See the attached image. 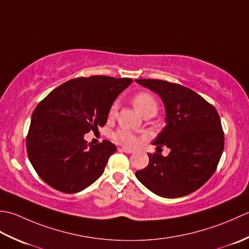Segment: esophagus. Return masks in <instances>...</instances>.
<instances>
[{"label": "esophagus", "instance_id": "esophagus-1", "mask_svg": "<svg viewBox=\"0 0 249 249\" xmlns=\"http://www.w3.org/2000/svg\"><path fill=\"white\" fill-rule=\"evenodd\" d=\"M120 150H123V151H124V153H126V154H132L133 153V149H131V148H128V147H121L120 148Z\"/></svg>", "mask_w": 249, "mask_h": 249}]
</instances>
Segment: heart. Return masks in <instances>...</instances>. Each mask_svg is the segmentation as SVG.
Here are the masks:
<instances>
[{
  "label": "heart",
  "mask_w": 249,
  "mask_h": 249,
  "mask_svg": "<svg viewBox=\"0 0 249 249\" xmlns=\"http://www.w3.org/2000/svg\"><path fill=\"white\" fill-rule=\"evenodd\" d=\"M132 103H133L134 107L138 109L140 113L146 116L148 114H156L158 110V102L155 96L146 92V91H142V92L136 93L133 99H132ZM118 111V103L115 102L111 104L110 108L108 110V117L115 118ZM114 140L119 144H123L125 146H135L139 143V136L136 135L134 132H132L125 128H120L114 133Z\"/></svg>",
  "instance_id": "b5f03b06"
}]
</instances>
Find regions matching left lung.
I'll use <instances>...</instances> for the list:
<instances>
[{
  "label": "left lung",
  "mask_w": 249,
  "mask_h": 249,
  "mask_svg": "<svg viewBox=\"0 0 249 249\" xmlns=\"http://www.w3.org/2000/svg\"><path fill=\"white\" fill-rule=\"evenodd\" d=\"M155 91L165 106L166 125L154 141L157 151L166 146L167 157L149 154V163L135 172L146 188L163 197L191 194L209 180L224 151L225 135L216 108L184 86L161 79H135Z\"/></svg>",
  "instance_id": "obj_1"
}]
</instances>
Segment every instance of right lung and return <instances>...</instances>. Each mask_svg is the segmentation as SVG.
<instances>
[{
  "label": "right lung",
  "mask_w": 249,
  "mask_h": 249,
  "mask_svg": "<svg viewBox=\"0 0 249 249\" xmlns=\"http://www.w3.org/2000/svg\"><path fill=\"white\" fill-rule=\"evenodd\" d=\"M133 82L93 75L60 85L35 107L27 135L29 160L47 185L63 194L87 188L103 174L116 145L87 144L85 133L105 125L116 98Z\"/></svg>",
  "instance_id": "obj_1"
}]
</instances>
